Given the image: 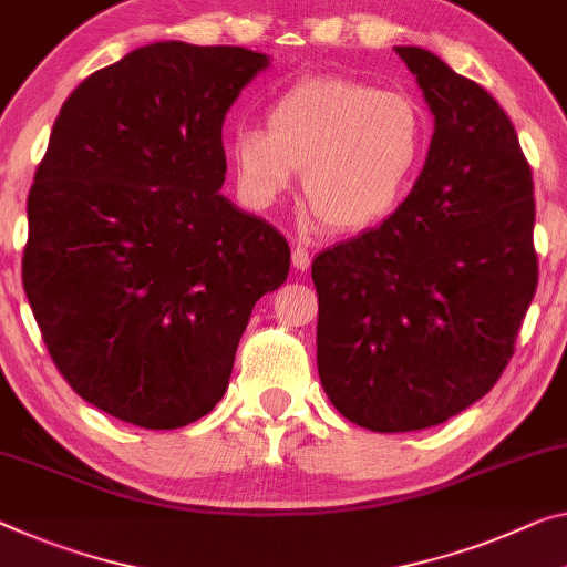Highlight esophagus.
<instances>
[{
  "label": "esophagus",
  "instance_id": "34e87169",
  "mask_svg": "<svg viewBox=\"0 0 567 567\" xmlns=\"http://www.w3.org/2000/svg\"><path fill=\"white\" fill-rule=\"evenodd\" d=\"M291 260H293V268H296V271H307V268L311 266V256H309V250H307V248H301V246H296V248H293Z\"/></svg>",
  "mask_w": 567,
  "mask_h": 567
}]
</instances>
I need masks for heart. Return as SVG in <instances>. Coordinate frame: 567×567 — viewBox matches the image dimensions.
I'll return each mask as SVG.
<instances>
[{"instance_id": "b5f03b06", "label": "heart", "mask_w": 567, "mask_h": 567, "mask_svg": "<svg viewBox=\"0 0 567 567\" xmlns=\"http://www.w3.org/2000/svg\"><path fill=\"white\" fill-rule=\"evenodd\" d=\"M429 146V121L405 93L342 75L301 78L266 109V128L230 136L243 197L271 207L293 187L339 233L364 230L403 203Z\"/></svg>"}]
</instances>
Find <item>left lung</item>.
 Listing matches in <instances>:
<instances>
[{"instance_id":"8db88e82","label":"left lung","mask_w":567,"mask_h":567,"mask_svg":"<svg viewBox=\"0 0 567 567\" xmlns=\"http://www.w3.org/2000/svg\"><path fill=\"white\" fill-rule=\"evenodd\" d=\"M435 118L411 195L313 258L321 388L347 421L421 431L484 398L537 289L533 169L507 113L423 48H395Z\"/></svg>"}]
</instances>
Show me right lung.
I'll return each instance as SVG.
<instances>
[{
    "label": "right lung",
    "instance_id": "1",
    "mask_svg": "<svg viewBox=\"0 0 567 567\" xmlns=\"http://www.w3.org/2000/svg\"><path fill=\"white\" fill-rule=\"evenodd\" d=\"M268 68L235 45L154 42L68 95L28 197L22 286L78 395L138 429L213 411L260 296L291 266L220 195L223 121Z\"/></svg>",
    "mask_w": 567,
    "mask_h": 567
}]
</instances>
